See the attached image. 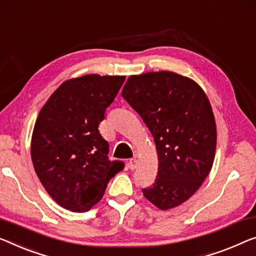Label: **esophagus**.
I'll list each match as a JSON object with an SVG mask.
<instances>
[{
  "label": "esophagus",
  "mask_w": 256,
  "mask_h": 256,
  "mask_svg": "<svg viewBox=\"0 0 256 256\" xmlns=\"http://www.w3.org/2000/svg\"><path fill=\"white\" fill-rule=\"evenodd\" d=\"M128 166L131 170H134L136 166H138V160L136 158H131L128 161Z\"/></svg>",
  "instance_id": "obj_1"
}]
</instances>
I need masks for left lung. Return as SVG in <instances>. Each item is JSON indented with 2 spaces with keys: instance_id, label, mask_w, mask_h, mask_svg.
<instances>
[{
  "instance_id": "obj_1",
  "label": "left lung",
  "mask_w": 256,
  "mask_h": 256,
  "mask_svg": "<svg viewBox=\"0 0 256 256\" xmlns=\"http://www.w3.org/2000/svg\"><path fill=\"white\" fill-rule=\"evenodd\" d=\"M122 96L150 128L158 158V176L142 190L166 210L188 200L212 170L216 123L207 95L196 82L170 71L131 76Z\"/></svg>"
}]
</instances>
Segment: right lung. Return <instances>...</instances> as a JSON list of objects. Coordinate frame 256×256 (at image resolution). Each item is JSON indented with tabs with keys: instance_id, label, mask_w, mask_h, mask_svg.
<instances>
[{
	"instance_id": "right-lung-1",
	"label": "right lung",
	"mask_w": 256,
	"mask_h": 256,
	"mask_svg": "<svg viewBox=\"0 0 256 256\" xmlns=\"http://www.w3.org/2000/svg\"><path fill=\"white\" fill-rule=\"evenodd\" d=\"M124 76L87 74L64 82L42 106L30 141L34 170L60 207L85 212L104 196L124 163L110 161L98 124Z\"/></svg>"
}]
</instances>
